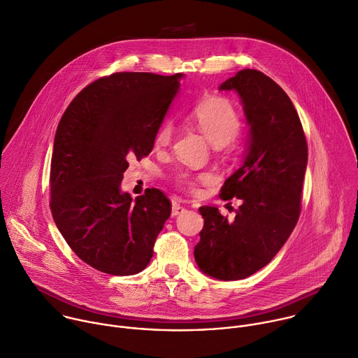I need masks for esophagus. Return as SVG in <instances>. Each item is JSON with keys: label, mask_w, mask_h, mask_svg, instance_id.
I'll list each match as a JSON object with an SVG mask.
<instances>
[{"label": "esophagus", "mask_w": 358, "mask_h": 358, "mask_svg": "<svg viewBox=\"0 0 358 358\" xmlns=\"http://www.w3.org/2000/svg\"><path fill=\"white\" fill-rule=\"evenodd\" d=\"M185 210H186V208H185L182 204H179V203H176V201L172 203V216H173V217H175V216H179V214H182Z\"/></svg>", "instance_id": "1"}]
</instances>
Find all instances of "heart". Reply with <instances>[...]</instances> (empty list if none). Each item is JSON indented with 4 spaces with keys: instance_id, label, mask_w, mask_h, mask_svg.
Listing matches in <instances>:
<instances>
[{
    "instance_id": "1",
    "label": "heart",
    "mask_w": 358,
    "mask_h": 358,
    "mask_svg": "<svg viewBox=\"0 0 358 358\" xmlns=\"http://www.w3.org/2000/svg\"><path fill=\"white\" fill-rule=\"evenodd\" d=\"M199 129L213 142L214 145L233 147L237 141V134L241 129V115L233 103L224 97H210L196 104L190 114ZM173 138V124L169 120L162 121L157 129L154 144L157 150L169 147ZM175 180L189 192H197L199 185L211 180L210 173L193 175L180 171L175 175Z\"/></svg>"
}]
</instances>
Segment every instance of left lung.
I'll use <instances>...</instances> for the list:
<instances>
[{
	"instance_id": "left-lung-1",
	"label": "left lung",
	"mask_w": 358,
	"mask_h": 358,
	"mask_svg": "<svg viewBox=\"0 0 358 358\" xmlns=\"http://www.w3.org/2000/svg\"><path fill=\"white\" fill-rule=\"evenodd\" d=\"M220 90H236L251 127L244 165L223 185L220 197L241 199L236 219L217 207L204 219L194 247L199 268L222 280L244 279L264 268L287 243L301 214L308 165L305 131L288 94L262 71L244 69Z\"/></svg>"
}]
</instances>
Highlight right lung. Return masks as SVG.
Returning a JSON list of instances; mask_svg holds the SVG:
<instances>
[{"mask_svg": "<svg viewBox=\"0 0 358 358\" xmlns=\"http://www.w3.org/2000/svg\"><path fill=\"white\" fill-rule=\"evenodd\" d=\"M180 73L118 71L86 86L63 113L50 161V211L73 252L104 273L144 269L172 203L159 189L135 200L120 186L128 162L151 154Z\"/></svg>", "mask_w": 358, "mask_h": 358, "instance_id": "add662e5", "label": "right lung"}]
</instances>
